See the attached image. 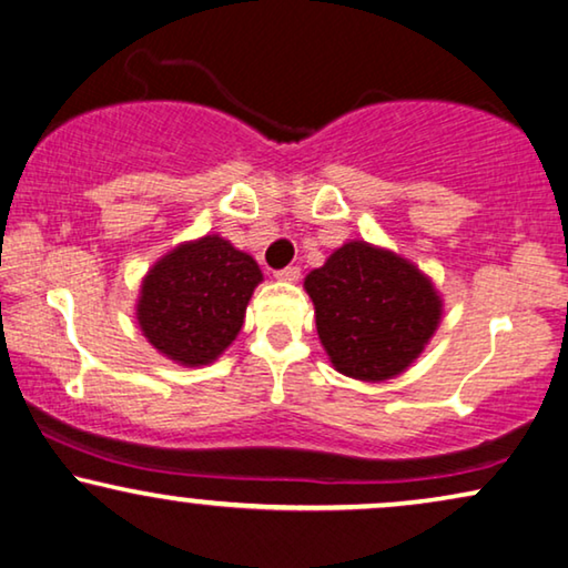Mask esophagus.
I'll return each mask as SVG.
<instances>
[{"label": "esophagus", "instance_id": "esophagus-1", "mask_svg": "<svg viewBox=\"0 0 568 568\" xmlns=\"http://www.w3.org/2000/svg\"><path fill=\"white\" fill-rule=\"evenodd\" d=\"M275 277H277V281H283V283H295L301 277V270L295 265H287L283 270H277Z\"/></svg>", "mask_w": 568, "mask_h": 568}]
</instances>
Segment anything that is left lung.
<instances>
[{
    "mask_svg": "<svg viewBox=\"0 0 568 568\" xmlns=\"http://www.w3.org/2000/svg\"><path fill=\"white\" fill-rule=\"evenodd\" d=\"M316 332L337 373L381 383L425 353L443 318V295L402 254L349 239L303 281Z\"/></svg>",
    "mask_w": 568,
    "mask_h": 568,
    "instance_id": "left-lung-1",
    "label": "left lung"
}]
</instances>
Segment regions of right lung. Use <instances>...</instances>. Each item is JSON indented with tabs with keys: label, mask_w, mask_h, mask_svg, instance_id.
I'll list each match as a JSON object with an SVG mask.
<instances>
[{
	"label": "right lung",
	"mask_w": 568,
	"mask_h": 568,
	"mask_svg": "<svg viewBox=\"0 0 568 568\" xmlns=\"http://www.w3.org/2000/svg\"><path fill=\"white\" fill-rule=\"evenodd\" d=\"M262 281L257 260L229 239H190L162 254L143 275L135 322L166 361L211 365L242 332L246 306Z\"/></svg>",
	"instance_id": "obj_1"
}]
</instances>
